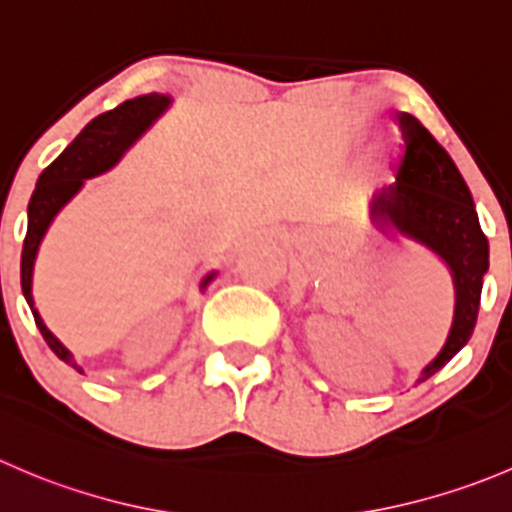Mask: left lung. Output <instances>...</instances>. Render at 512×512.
I'll return each instance as SVG.
<instances>
[{
  "mask_svg": "<svg viewBox=\"0 0 512 512\" xmlns=\"http://www.w3.org/2000/svg\"><path fill=\"white\" fill-rule=\"evenodd\" d=\"M403 137L395 162V185L372 200V220H388L405 235L438 252L455 277V320L440 355L420 375L433 377L473 335L483 275L488 270V237L455 162L423 124L408 112L395 114Z\"/></svg>",
  "mask_w": 512,
  "mask_h": 512,
  "instance_id": "8db88e82",
  "label": "left lung"
}]
</instances>
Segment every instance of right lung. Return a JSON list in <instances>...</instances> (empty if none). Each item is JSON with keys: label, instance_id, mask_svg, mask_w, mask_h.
<instances>
[{"label": "right lung", "instance_id": "right-lung-1", "mask_svg": "<svg viewBox=\"0 0 512 512\" xmlns=\"http://www.w3.org/2000/svg\"><path fill=\"white\" fill-rule=\"evenodd\" d=\"M167 104H170V99H167L165 94H145V97H137L130 99V102L119 104L112 112H104L99 114V117H94L92 122L74 137L72 145H69L67 150L39 175L37 187H34L32 192V200H29L27 237H24L22 247V292L24 297H27L29 307H32V315L39 332H42V337L47 340V345L52 347L54 355L79 372H82V367L72 360V352L44 327L42 317L34 310L32 267L34 257H37V247L39 242H42L52 217L59 212V207L82 187V182L87 180V177H94L99 175V172L109 170V167L119 160V155L140 137V132L145 130L147 124H150ZM210 280L212 275L207 277L202 285H207Z\"/></svg>", "mask_w": 512, "mask_h": 512}]
</instances>
